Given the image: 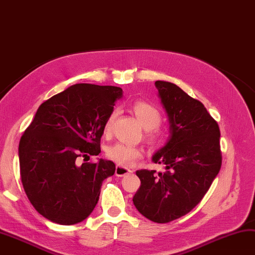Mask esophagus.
Instances as JSON below:
<instances>
[{
  "label": "esophagus",
  "instance_id": "1",
  "mask_svg": "<svg viewBox=\"0 0 255 255\" xmlns=\"http://www.w3.org/2000/svg\"><path fill=\"white\" fill-rule=\"evenodd\" d=\"M131 172L132 171L129 169H127V167H123V166H120V165H117V167H115V175H117V176H124V175H127Z\"/></svg>",
  "mask_w": 255,
  "mask_h": 255
}]
</instances>
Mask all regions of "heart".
Masks as SVG:
<instances>
[{
  "mask_svg": "<svg viewBox=\"0 0 255 255\" xmlns=\"http://www.w3.org/2000/svg\"><path fill=\"white\" fill-rule=\"evenodd\" d=\"M132 111L135 115L138 122L146 129V138L151 144H157L161 140V134L158 132L157 127L162 121V114L154 105L145 102V101H137L132 105ZM118 115V110L114 109L109 114L107 121L104 123V131L109 133L111 131L112 124ZM107 156L117 163L119 165L128 166L142 156L140 148L126 143H115L109 146L107 150Z\"/></svg>",
  "mask_w": 255,
  "mask_h": 255,
  "instance_id": "b5f03b06",
  "label": "heart"
}]
</instances>
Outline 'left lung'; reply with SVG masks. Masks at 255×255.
Wrapping results in <instances>:
<instances>
[{
  "instance_id": "left-lung-1",
  "label": "left lung",
  "mask_w": 255,
  "mask_h": 255,
  "mask_svg": "<svg viewBox=\"0 0 255 255\" xmlns=\"http://www.w3.org/2000/svg\"><path fill=\"white\" fill-rule=\"evenodd\" d=\"M170 121V138L152 160L165 172L138 170L141 186L133 196L138 212L156 223H167L193 210L209 191L222 164L220 128L199 100L179 86L156 81Z\"/></svg>"
}]
</instances>
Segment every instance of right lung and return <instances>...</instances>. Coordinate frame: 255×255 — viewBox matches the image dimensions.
<instances>
[{"mask_svg":"<svg viewBox=\"0 0 255 255\" xmlns=\"http://www.w3.org/2000/svg\"><path fill=\"white\" fill-rule=\"evenodd\" d=\"M121 88L80 83L53 95L37 109L18 144L21 181L27 199L52 222H82L98 204L102 182L115 172L112 161L78 165L99 155L104 123Z\"/></svg>","mask_w":255,"mask_h":255,"instance_id":"add662e5","label":"right lung"}]
</instances>
